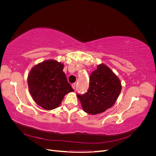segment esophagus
<instances>
[{
  "mask_svg": "<svg viewBox=\"0 0 156 156\" xmlns=\"http://www.w3.org/2000/svg\"><path fill=\"white\" fill-rule=\"evenodd\" d=\"M72 88L75 90V87H76V83H73V84H72Z\"/></svg>",
  "mask_w": 156,
  "mask_h": 156,
  "instance_id": "34e87169",
  "label": "esophagus"
}]
</instances>
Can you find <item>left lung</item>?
<instances>
[{"label": "left lung", "mask_w": 156, "mask_h": 156, "mask_svg": "<svg viewBox=\"0 0 156 156\" xmlns=\"http://www.w3.org/2000/svg\"><path fill=\"white\" fill-rule=\"evenodd\" d=\"M88 91L77 96L84 112L96 115L105 111L115 104L122 90L116 75L106 65L98 66L90 76Z\"/></svg>", "instance_id": "8db88e82"}]
</instances>
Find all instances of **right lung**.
<instances>
[{"label":"right lung","instance_id":"obj_1","mask_svg":"<svg viewBox=\"0 0 156 156\" xmlns=\"http://www.w3.org/2000/svg\"><path fill=\"white\" fill-rule=\"evenodd\" d=\"M63 68L64 64L48 60L33 67L28 75V85L32 99L45 110L58 107L66 94L74 91Z\"/></svg>","mask_w":156,"mask_h":156}]
</instances>
